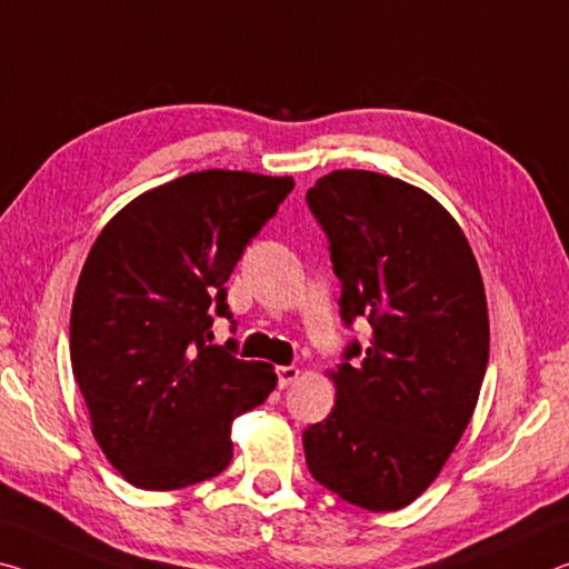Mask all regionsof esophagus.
Listing matches in <instances>:
<instances>
[{"label": "esophagus", "mask_w": 569, "mask_h": 569, "mask_svg": "<svg viewBox=\"0 0 569 569\" xmlns=\"http://www.w3.org/2000/svg\"><path fill=\"white\" fill-rule=\"evenodd\" d=\"M297 378H300V368H295V366H279L277 368V383H279V388L292 386Z\"/></svg>", "instance_id": "esophagus-1"}]
</instances>
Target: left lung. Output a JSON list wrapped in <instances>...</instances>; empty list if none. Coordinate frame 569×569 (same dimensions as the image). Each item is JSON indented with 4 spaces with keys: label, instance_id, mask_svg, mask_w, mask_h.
<instances>
[{
    "label": "left lung",
    "instance_id": "obj_1",
    "mask_svg": "<svg viewBox=\"0 0 569 569\" xmlns=\"http://www.w3.org/2000/svg\"><path fill=\"white\" fill-rule=\"evenodd\" d=\"M342 284L340 318H366L332 372L335 408L305 428L312 479L350 505L396 511L421 497L459 443L489 362L487 295L467 237L439 201L372 171L307 191Z\"/></svg>",
    "mask_w": 569,
    "mask_h": 569
}]
</instances>
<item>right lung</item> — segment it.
Segmentation results:
<instances>
[{"instance_id": "right-lung-1", "label": "right lung", "mask_w": 569, "mask_h": 569, "mask_svg": "<svg viewBox=\"0 0 569 569\" xmlns=\"http://www.w3.org/2000/svg\"><path fill=\"white\" fill-rule=\"evenodd\" d=\"M292 189L290 176L189 173L130 201L92 244L70 360L92 436L133 487L217 477L234 453V416L274 390L269 362L239 360L234 340L209 342L213 315L231 320L223 284Z\"/></svg>"}]
</instances>
